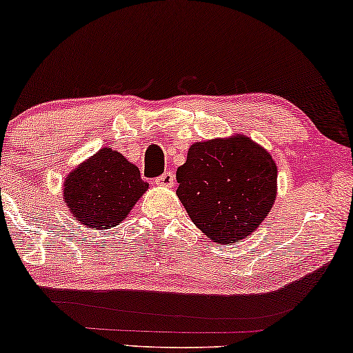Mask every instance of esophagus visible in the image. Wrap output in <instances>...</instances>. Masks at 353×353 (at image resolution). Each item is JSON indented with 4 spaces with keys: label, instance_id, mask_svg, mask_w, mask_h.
<instances>
[{
    "label": "esophagus",
    "instance_id": "34e87169",
    "mask_svg": "<svg viewBox=\"0 0 353 353\" xmlns=\"http://www.w3.org/2000/svg\"><path fill=\"white\" fill-rule=\"evenodd\" d=\"M173 183H175V175L172 172H165L156 180V185L163 186V188H172Z\"/></svg>",
    "mask_w": 353,
    "mask_h": 353
}]
</instances>
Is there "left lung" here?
<instances>
[{
    "label": "left lung",
    "instance_id": "left-lung-1",
    "mask_svg": "<svg viewBox=\"0 0 353 353\" xmlns=\"http://www.w3.org/2000/svg\"><path fill=\"white\" fill-rule=\"evenodd\" d=\"M178 199L216 244L239 243L267 219L276 199L272 154L245 134L191 144L176 170Z\"/></svg>",
    "mask_w": 353,
    "mask_h": 353
}]
</instances>
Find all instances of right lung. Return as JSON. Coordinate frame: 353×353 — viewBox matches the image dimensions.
I'll return each instance as SVG.
<instances>
[{"label": "right lung", "mask_w": 353, "mask_h": 353, "mask_svg": "<svg viewBox=\"0 0 353 353\" xmlns=\"http://www.w3.org/2000/svg\"><path fill=\"white\" fill-rule=\"evenodd\" d=\"M149 190L139 168L112 148H103L65 176L67 209L86 228L109 230L127 219Z\"/></svg>", "instance_id": "right-lung-1"}]
</instances>
